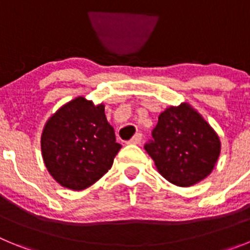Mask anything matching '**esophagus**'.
Listing matches in <instances>:
<instances>
[{"label":"esophagus","instance_id":"obj_1","mask_svg":"<svg viewBox=\"0 0 250 250\" xmlns=\"http://www.w3.org/2000/svg\"><path fill=\"white\" fill-rule=\"evenodd\" d=\"M141 140H143V136H141V134H135V135H134L131 139H130L127 144L139 145L141 143Z\"/></svg>","mask_w":250,"mask_h":250}]
</instances>
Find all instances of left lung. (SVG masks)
I'll use <instances>...</instances> for the list:
<instances>
[{"label":"left lung","mask_w":250,"mask_h":250,"mask_svg":"<svg viewBox=\"0 0 250 250\" xmlns=\"http://www.w3.org/2000/svg\"><path fill=\"white\" fill-rule=\"evenodd\" d=\"M215 130L188 103L169 106L159 115L145 150L159 173L171 184L191 187L213 171L220 155Z\"/></svg>","instance_id":"1"}]
</instances>
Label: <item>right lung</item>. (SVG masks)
<instances>
[{
	"label": "right lung",
	"instance_id": "right-lung-1",
	"mask_svg": "<svg viewBox=\"0 0 250 250\" xmlns=\"http://www.w3.org/2000/svg\"><path fill=\"white\" fill-rule=\"evenodd\" d=\"M120 149L105 105H95L83 96L51 115L41 134L46 169L61 187L71 190H83L103 178Z\"/></svg>",
	"mask_w": 250,
	"mask_h": 250
}]
</instances>
